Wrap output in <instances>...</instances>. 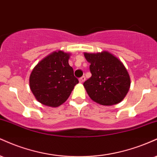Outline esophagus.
Masks as SVG:
<instances>
[{
    "mask_svg": "<svg viewBox=\"0 0 157 157\" xmlns=\"http://www.w3.org/2000/svg\"><path fill=\"white\" fill-rule=\"evenodd\" d=\"M85 79H86V78L84 76L81 77V78H79V82H80L81 84H83V83L84 82V81H85Z\"/></svg>",
    "mask_w": 157,
    "mask_h": 157,
    "instance_id": "esophagus-1",
    "label": "esophagus"
}]
</instances>
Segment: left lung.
Wrapping results in <instances>:
<instances>
[{"label": "left lung", "mask_w": 157, "mask_h": 157, "mask_svg": "<svg viewBox=\"0 0 157 157\" xmlns=\"http://www.w3.org/2000/svg\"><path fill=\"white\" fill-rule=\"evenodd\" d=\"M92 76L84 83L90 98L103 106L121 102L129 90L131 79L123 62L107 51L84 53Z\"/></svg>", "instance_id": "8db88e82"}]
</instances>
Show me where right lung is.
I'll use <instances>...</instances> for the list:
<instances>
[{
	"label": "right lung",
	"instance_id": "right-lung-1",
	"mask_svg": "<svg viewBox=\"0 0 157 157\" xmlns=\"http://www.w3.org/2000/svg\"><path fill=\"white\" fill-rule=\"evenodd\" d=\"M71 53L56 51L38 62L29 77L35 98L50 107H58L69 98L78 80L68 63Z\"/></svg>",
	"mask_w": 157,
	"mask_h": 157
}]
</instances>
